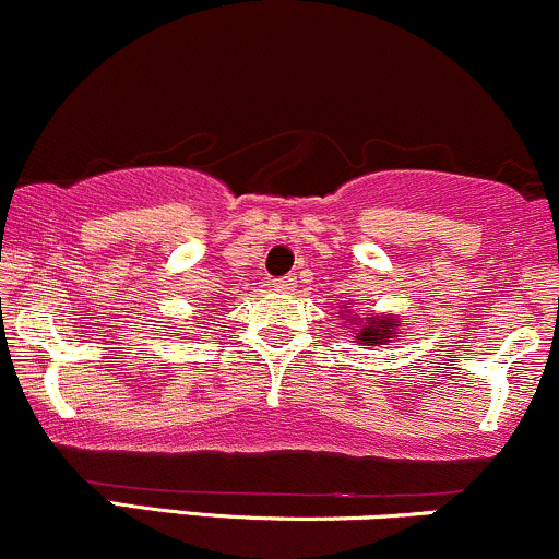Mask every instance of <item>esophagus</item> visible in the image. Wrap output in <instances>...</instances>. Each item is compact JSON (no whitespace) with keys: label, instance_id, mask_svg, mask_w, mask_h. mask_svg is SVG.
Instances as JSON below:
<instances>
[{"label":"esophagus","instance_id":"34e87169","mask_svg":"<svg viewBox=\"0 0 559 559\" xmlns=\"http://www.w3.org/2000/svg\"><path fill=\"white\" fill-rule=\"evenodd\" d=\"M273 288H275V292H292L294 278H292V275H284V278H275L273 281Z\"/></svg>","mask_w":559,"mask_h":559}]
</instances>
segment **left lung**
Listing matches in <instances>:
<instances>
[{
    "label": "left lung",
    "mask_w": 559,
    "mask_h": 559,
    "mask_svg": "<svg viewBox=\"0 0 559 559\" xmlns=\"http://www.w3.org/2000/svg\"><path fill=\"white\" fill-rule=\"evenodd\" d=\"M352 323V318H349ZM355 325L357 329V342L362 346H381V344H389L391 338H394L396 329H400V318L394 316H370L368 320L362 318H355Z\"/></svg>",
    "instance_id": "obj_1"
}]
</instances>
